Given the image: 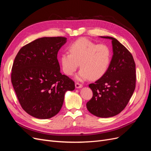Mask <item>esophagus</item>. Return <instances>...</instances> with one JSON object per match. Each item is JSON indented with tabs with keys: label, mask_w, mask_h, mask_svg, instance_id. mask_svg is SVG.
<instances>
[{
	"label": "esophagus",
	"mask_w": 151,
	"mask_h": 151,
	"mask_svg": "<svg viewBox=\"0 0 151 151\" xmlns=\"http://www.w3.org/2000/svg\"><path fill=\"white\" fill-rule=\"evenodd\" d=\"M75 86H76V88H83V85H82L81 84H79V83H76V84H75Z\"/></svg>",
	"instance_id": "obj_1"
}]
</instances>
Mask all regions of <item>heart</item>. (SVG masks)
<instances>
[{
    "label": "heart",
    "instance_id": "1",
    "mask_svg": "<svg viewBox=\"0 0 151 151\" xmlns=\"http://www.w3.org/2000/svg\"><path fill=\"white\" fill-rule=\"evenodd\" d=\"M68 50L70 53H63L60 58L62 69L66 75L72 76L80 65L81 69L76 77L79 81L101 78L110 65L112 53L106 45L82 38L73 42Z\"/></svg>",
    "mask_w": 151,
    "mask_h": 151
}]
</instances>
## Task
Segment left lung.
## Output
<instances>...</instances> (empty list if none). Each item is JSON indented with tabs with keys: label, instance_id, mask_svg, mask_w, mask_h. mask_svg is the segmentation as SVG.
Instances as JSON below:
<instances>
[{
	"label": "left lung",
	"instance_id": "8db88e82",
	"mask_svg": "<svg viewBox=\"0 0 151 151\" xmlns=\"http://www.w3.org/2000/svg\"><path fill=\"white\" fill-rule=\"evenodd\" d=\"M113 55L107 72L90 84L93 96L87 103L88 111L98 117L115 116L123 110L135 88V63L131 53L118 41L110 36Z\"/></svg>",
	"mask_w": 151,
	"mask_h": 151
}]
</instances>
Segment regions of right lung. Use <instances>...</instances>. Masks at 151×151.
<instances>
[{
  "mask_svg": "<svg viewBox=\"0 0 151 151\" xmlns=\"http://www.w3.org/2000/svg\"><path fill=\"white\" fill-rule=\"evenodd\" d=\"M65 37H43L22 47L14 61L11 82L22 109L40 119L60 111L67 91L75 89L69 77L62 75L57 59Z\"/></svg>",
  "mask_w": 151,
  "mask_h": 151,
  "instance_id": "add662e5",
  "label": "right lung"
}]
</instances>
